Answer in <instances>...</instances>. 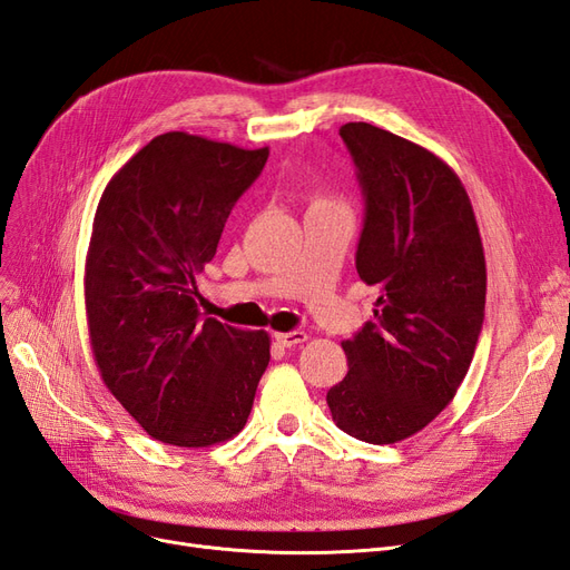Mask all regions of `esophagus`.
I'll return each instance as SVG.
<instances>
[{"label":"esophagus","instance_id":"esophagus-1","mask_svg":"<svg viewBox=\"0 0 570 570\" xmlns=\"http://www.w3.org/2000/svg\"><path fill=\"white\" fill-rule=\"evenodd\" d=\"M275 342L283 344V347H295V344H302L308 340L304 331H289V333H275Z\"/></svg>","mask_w":570,"mask_h":570}]
</instances>
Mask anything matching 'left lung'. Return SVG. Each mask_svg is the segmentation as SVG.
Returning a JSON list of instances; mask_svg holds the SVG:
<instances>
[{"instance_id":"1","label":"left lung","mask_w":570,"mask_h":570,"mask_svg":"<svg viewBox=\"0 0 570 570\" xmlns=\"http://www.w3.org/2000/svg\"><path fill=\"white\" fill-rule=\"evenodd\" d=\"M366 202L356 273L381 289L375 321L342 342L350 371L327 390L333 421L371 444L416 435L454 400L485 318L488 271L473 206L433 151L344 124Z\"/></svg>"}]
</instances>
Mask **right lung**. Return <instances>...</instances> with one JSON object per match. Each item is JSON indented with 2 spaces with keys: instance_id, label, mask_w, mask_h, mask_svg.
<instances>
[{
  "instance_id": "right-lung-1",
  "label": "right lung",
  "mask_w": 570,
  "mask_h": 570,
  "mask_svg": "<svg viewBox=\"0 0 570 570\" xmlns=\"http://www.w3.org/2000/svg\"><path fill=\"white\" fill-rule=\"evenodd\" d=\"M268 147L154 137L99 199L85 312L101 381L154 440L212 446L245 428L271 337L202 318L197 273Z\"/></svg>"
}]
</instances>
